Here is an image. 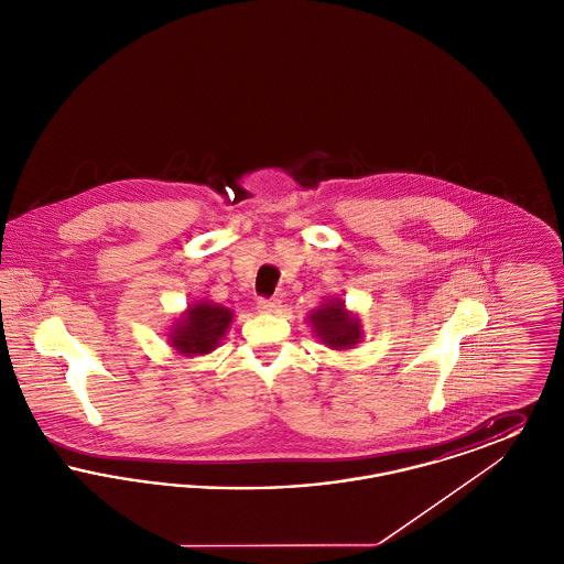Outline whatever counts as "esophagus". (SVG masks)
Returning a JSON list of instances; mask_svg holds the SVG:
<instances>
[{"label": "esophagus", "mask_w": 564, "mask_h": 564, "mask_svg": "<svg viewBox=\"0 0 564 564\" xmlns=\"http://www.w3.org/2000/svg\"><path fill=\"white\" fill-rule=\"evenodd\" d=\"M258 311L260 313H267V315H274V313H279L281 311V302L279 300H274V297H262L260 302H258Z\"/></svg>", "instance_id": "34e87169"}]
</instances>
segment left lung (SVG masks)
I'll list each match as a JSON object with an SVG mask.
<instances>
[{"mask_svg":"<svg viewBox=\"0 0 564 564\" xmlns=\"http://www.w3.org/2000/svg\"><path fill=\"white\" fill-rule=\"evenodd\" d=\"M308 322L313 325L315 336L329 349H352L364 338L359 317L349 313L345 302L338 297L327 300L317 311H313Z\"/></svg>","mask_w":564,"mask_h":564,"instance_id":"1","label":"left lung"}]
</instances>
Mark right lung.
I'll use <instances>...</instances> for the list:
<instances>
[{
  "instance_id": "obj_1",
  "label": "right lung",
  "mask_w": 564,
  "mask_h": 564,
  "mask_svg": "<svg viewBox=\"0 0 564 564\" xmlns=\"http://www.w3.org/2000/svg\"><path fill=\"white\" fill-rule=\"evenodd\" d=\"M232 323V311L214 302H194L188 311L175 319L169 343L184 357L205 355L219 345L226 329Z\"/></svg>"
}]
</instances>
